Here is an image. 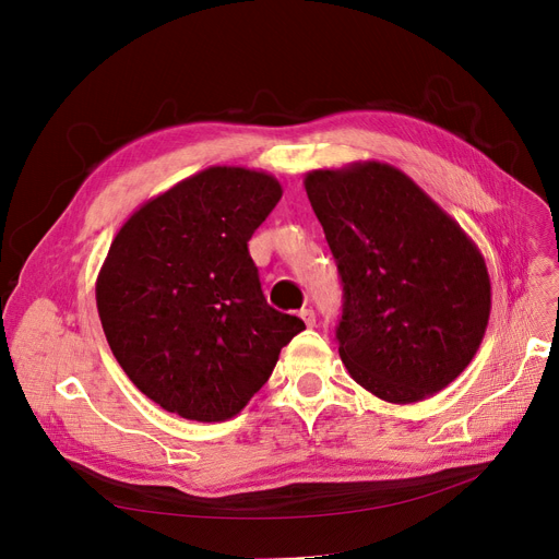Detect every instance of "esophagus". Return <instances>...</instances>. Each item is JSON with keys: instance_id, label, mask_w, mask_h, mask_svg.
Returning <instances> with one entry per match:
<instances>
[{"instance_id": "obj_1", "label": "esophagus", "mask_w": 559, "mask_h": 559, "mask_svg": "<svg viewBox=\"0 0 559 559\" xmlns=\"http://www.w3.org/2000/svg\"><path fill=\"white\" fill-rule=\"evenodd\" d=\"M299 317L306 321V326H314V324H317V314H314L312 308H304V310L299 312Z\"/></svg>"}]
</instances>
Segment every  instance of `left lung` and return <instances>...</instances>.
I'll list each match as a JSON object with an SVG mask.
<instances>
[{
    "label": "left lung",
    "instance_id": "1",
    "mask_svg": "<svg viewBox=\"0 0 559 559\" xmlns=\"http://www.w3.org/2000/svg\"><path fill=\"white\" fill-rule=\"evenodd\" d=\"M306 192L342 276L340 358L388 403L449 388L487 331L491 283L476 242L394 165L312 169Z\"/></svg>",
    "mask_w": 559,
    "mask_h": 559
}]
</instances>
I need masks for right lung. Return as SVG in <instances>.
Here are the masks:
<instances>
[{"label": "right lung", "mask_w": 559, "mask_h": 559, "mask_svg": "<svg viewBox=\"0 0 559 559\" xmlns=\"http://www.w3.org/2000/svg\"><path fill=\"white\" fill-rule=\"evenodd\" d=\"M281 194L267 171L213 165L117 230L95 287L99 319L131 383L167 413L240 415L306 329L264 299L247 247Z\"/></svg>", "instance_id": "right-lung-1"}]
</instances>
